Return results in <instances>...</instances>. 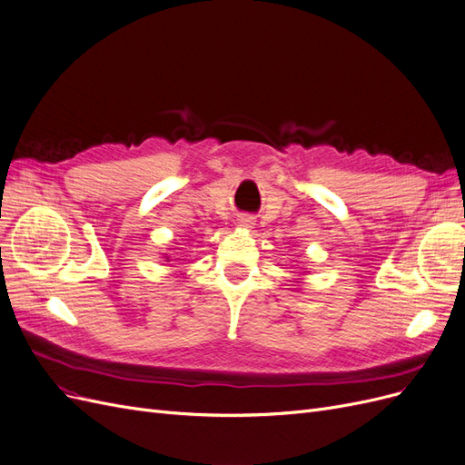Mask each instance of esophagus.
Wrapping results in <instances>:
<instances>
[{
    "mask_svg": "<svg viewBox=\"0 0 465 465\" xmlns=\"http://www.w3.org/2000/svg\"><path fill=\"white\" fill-rule=\"evenodd\" d=\"M237 223H239V226H243V228H252V223H254V220H252L251 216L243 214V216H239Z\"/></svg>",
    "mask_w": 465,
    "mask_h": 465,
    "instance_id": "esophagus-1",
    "label": "esophagus"
}]
</instances>
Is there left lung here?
I'll return each mask as SVG.
<instances>
[{
    "mask_svg": "<svg viewBox=\"0 0 465 465\" xmlns=\"http://www.w3.org/2000/svg\"><path fill=\"white\" fill-rule=\"evenodd\" d=\"M295 282H299V283H302V278H295Z\"/></svg>",
    "mask_w": 465,
    "mask_h": 465,
    "instance_id": "1",
    "label": "left lung"
}]
</instances>
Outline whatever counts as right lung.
<instances>
[{"label": "right lung", "mask_w": 465, "mask_h": 465, "mask_svg": "<svg viewBox=\"0 0 465 465\" xmlns=\"http://www.w3.org/2000/svg\"><path fill=\"white\" fill-rule=\"evenodd\" d=\"M163 259H166V261H170V257H168V254H166V252H163Z\"/></svg>", "instance_id": "add662e5"}]
</instances>
